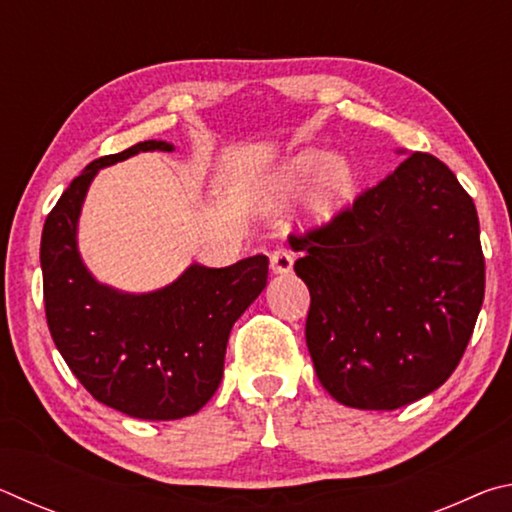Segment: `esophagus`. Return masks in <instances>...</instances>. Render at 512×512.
I'll list each match as a JSON object with an SVG mask.
<instances>
[{
    "mask_svg": "<svg viewBox=\"0 0 512 512\" xmlns=\"http://www.w3.org/2000/svg\"><path fill=\"white\" fill-rule=\"evenodd\" d=\"M293 268V257L287 248H275L271 253V271L275 275H284V273H291Z\"/></svg>",
    "mask_w": 512,
    "mask_h": 512,
    "instance_id": "1",
    "label": "esophagus"
}]
</instances>
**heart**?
Segmentation results:
<instances>
[{
    "label": "heart",
    "mask_w": 512,
    "mask_h": 512,
    "mask_svg": "<svg viewBox=\"0 0 512 512\" xmlns=\"http://www.w3.org/2000/svg\"><path fill=\"white\" fill-rule=\"evenodd\" d=\"M307 184L310 187L302 201V212L309 221L323 223L350 203L357 176L343 155H332L320 146H302L257 180L255 201L264 210H277L298 196Z\"/></svg>",
    "instance_id": "1"
}]
</instances>
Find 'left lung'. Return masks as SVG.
I'll return each mask as SVG.
<instances>
[{
	"label": "left lung",
	"mask_w": 512,
	"mask_h": 512,
	"mask_svg": "<svg viewBox=\"0 0 512 512\" xmlns=\"http://www.w3.org/2000/svg\"><path fill=\"white\" fill-rule=\"evenodd\" d=\"M406 160L307 237V348L336 402L393 411L443 386L483 305L485 264L472 198L429 153Z\"/></svg>",
	"instance_id": "obj_1"
}]
</instances>
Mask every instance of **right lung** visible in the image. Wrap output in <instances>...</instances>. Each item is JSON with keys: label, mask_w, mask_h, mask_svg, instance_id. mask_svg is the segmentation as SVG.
Wrapping results in <instances>:
<instances>
[{"label": "right lung", "mask_w": 512, "mask_h": 512, "mask_svg": "<svg viewBox=\"0 0 512 512\" xmlns=\"http://www.w3.org/2000/svg\"><path fill=\"white\" fill-rule=\"evenodd\" d=\"M164 140L94 160L49 212L40 241L47 325L69 370L94 400L140 420H180L210 402L232 325L266 287L268 257L225 268L189 264L167 287L128 293L99 282L79 250V219L103 167Z\"/></svg>", "instance_id": "1"}]
</instances>
